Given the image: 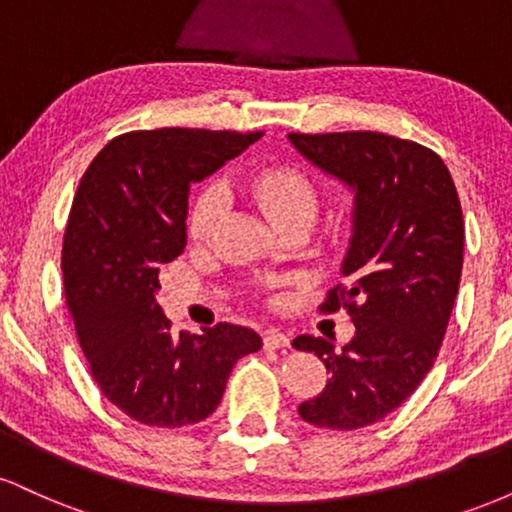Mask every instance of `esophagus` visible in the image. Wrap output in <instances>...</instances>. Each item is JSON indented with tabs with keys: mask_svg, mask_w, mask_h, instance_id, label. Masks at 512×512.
Instances as JSON below:
<instances>
[{
	"mask_svg": "<svg viewBox=\"0 0 512 512\" xmlns=\"http://www.w3.org/2000/svg\"><path fill=\"white\" fill-rule=\"evenodd\" d=\"M264 346H267V349H286V346H291V339L289 334L279 330H267L264 332Z\"/></svg>",
	"mask_w": 512,
	"mask_h": 512,
	"instance_id": "obj_1",
	"label": "esophagus"
}]
</instances>
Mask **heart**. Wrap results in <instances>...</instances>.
Listing matches in <instances>:
<instances>
[{
	"instance_id": "b5f03b06",
	"label": "heart",
	"mask_w": 512,
	"mask_h": 512,
	"mask_svg": "<svg viewBox=\"0 0 512 512\" xmlns=\"http://www.w3.org/2000/svg\"><path fill=\"white\" fill-rule=\"evenodd\" d=\"M245 190L255 199L267 219L279 226V223L296 219V216H310L313 219L317 209V195L313 182L303 173L293 168H269L245 178ZM223 207H226V195L221 185H211L199 195L190 214V236L204 240L219 223Z\"/></svg>"
}]
</instances>
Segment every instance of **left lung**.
Here are the masks:
<instances>
[{
	"label": "left lung",
	"mask_w": 512,
	"mask_h": 512,
	"mask_svg": "<svg viewBox=\"0 0 512 512\" xmlns=\"http://www.w3.org/2000/svg\"><path fill=\"white\" fill-rule=\"evenodd\" d=\"M293 149L354 195L339 272L356 334L342 349L293 339L330 370L327 387L298 407L303 421L354 431L392 414L436 363L462 276L464 221L450 170L426 146L383 132L289 134Z\"/></svg>",
	"instance_id": "8db88e82"
}]
</instances>
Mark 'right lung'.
I'll use <instances>...</instances> for the list:
<instances>
[{
  "label": "right lung",
  "mask_w": 512,
  "mask_h": 512,
  "mask_svg": "<svg viewBox=\"0 0 512 512\" xmlns=\"http://www.w3.org/2000/svg\"><path fill=\"white\" fill-rule=\"evenodd\" d=\"M260 137L129 132L81 178L64 233V293L93 380L129 419L166 428L204 421L238 358L262 349L260 334L228 322L175 334L156 301L161 267L185 252L190 187Z\"/></svg>",
  "instance_id": "add662e5"
}]
</instances>
